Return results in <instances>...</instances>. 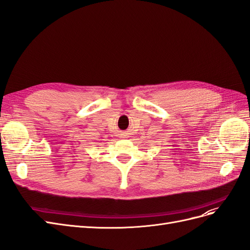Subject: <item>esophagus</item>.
Here are the masks:
<instances>
[{"mask_svg":"<svg viewBox=\"0 0 250 250\" xmlns=\"http://www.w3.org/2000/svg\"><path fill=\"white\" fill-rule=\"evenodd\" d=\"M119 137L120 138H127V137H129V133H127V132H120Z\"/></svg>","mask_w":250,"mask_h":250,"instance_id":"34e87169","label":"esophagus"}]
</instances>
